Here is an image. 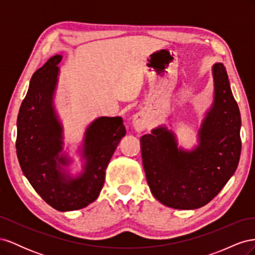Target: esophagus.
Wrapping results in <instances>:
<instances>
[{
  "instance_id": "1",
  "label": "esophagus",
  "mask_w": 255,
  "mask_h": 255,
  "mask_svg": "<svg viewBox=\"0 0 255 255\" xmlns=\"http://www.w3.org/2000/svg\"><path fill=\"white\" fill-rule=\"evenodd\" d=\"M132 125L136 132H142L146 128V116L145 113L140 111L134 115Z\"/></svg>"
}]
</instances>
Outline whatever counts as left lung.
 I'll list each match as a JSON object with an SVG mask.
<instances>
[{"label": "left lung", "mask_w": 255, "mask_h": 255, "mask_svg": "<svg viewBox=\"0 0 255 255\" xmlns=\"http://www.w3.org/2000/svg\"><path fill=\"white\" fill-rule=\"evenodd\" d=\"M212 75L213 102L197 127V144L184 149L166 125L140 138L142 165L152 195L175 210H196L210 202L234 174L241 157V113L226 67L214 64Z\"/></svg>", "instance_id": "left-lung-1"}]
</instances>
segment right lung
I'll return each mask as SVG.
<instances>
[{
	"instance_id": "obj_1",
	"label": "right lung",
	"mask_w": 255,
	"mask_h": 255,
	"mask_svg": "<svg viewBox=\"0 0 255 255\" xmlns=\"http://www.w3.org/2000/svg\"><path fill=\"white\" fill-rule=\"evenodd\" d=\"M63 55L56 54L33 74L17 119V156L36 192L59 212L96 201L105 170L126 128L121 117H98L85 128L75 150L81 169L65 149L64 126L55 104Z\"/></svg>"
}]
</instances>
